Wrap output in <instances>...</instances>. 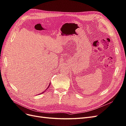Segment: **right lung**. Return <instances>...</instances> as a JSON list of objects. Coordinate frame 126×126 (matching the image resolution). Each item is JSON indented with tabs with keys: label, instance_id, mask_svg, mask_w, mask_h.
Returning <instances> with one entry per match:
<instances>
[{
	"label": "right lung",
	"instance_id": "1",
	"mask_svg": "<svg viewBox=\"0 0 126 126\" xmlns=\"http://www.w3.org/2000/svg\"><path fill=\"white\" fill-rule=\"evenodd\" d=\"M49 86H50V84H49V86H48V87H49ZM44 92H43V93H41V94H43V93H44Z\"/></svg>",
	"mask_w": 126,
	"mask_h": 126
}]
</instances>
